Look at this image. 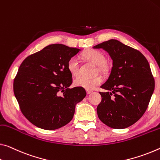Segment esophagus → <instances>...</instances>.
I'll use <instances>...</instances> for the list:
<instances>
[{"label":"esophagus","instance_id":"esophagus-1","mask_svg":"<svg viewBox=\"0 0 160 160\" xmlns=\"http://www.w3.org/2000/svg\"><path fill=\"white\" fill-rule=\"evenodd\" d=\"M86 92H87L88 94H90L92 92V90H86Z\"/></svg>","mask_w":160,"mask_h":160}]
</instances>
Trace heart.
<instances>
[{
	"label": "heart",
	"mask_w": 160,
	"mask_h": 160,
	"mask_svg": "<svg viewBox=\"0 0 160 160\" xmlns=\"http://www.w3.org/2000/svg\"><path fill=\"white\" fill-rule=\"evenodd\" d=\"M83 57L89 60L94 65H98L99 68H103V62L105 60V56L103 53L97 50H88L83 54ZM68 70L72 76H78L79 75V68H78V61L76 57H71L68 60L67 64ZM102 78L101 76L88 78L79 77L76 78L74 81V85L76 87L82 88L86 90H93L98 85L102 82Z\"/></svg>",
	"instance_id": "1"
}]
</instances>
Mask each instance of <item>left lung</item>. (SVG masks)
I'll list each match as a JSON object with an SVG mask.
<instances>
[{
  "mask_svg": "<svg viewBox=\"0 0 160 160\" xmlns=\"http://www.w3.org/2000/svg\"><path fill=\"white\" fill-rule=\"evenodd\" d=\"M102 48L112 60L108 80L101 85L102 101L97 108L98 118L114 129L132 125L148 107L154 90V80L146 58L138 50L111 39L93 47Z\"/></svg>",
  "mask_w": 160,
  "mask_h": 160,
  "instance_id": "left-lung-1",
  "label": "left lung"
}]
</instances>
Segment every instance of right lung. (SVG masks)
I'll return each instance as SVG.
<instances>
[{
  "label": "right lung",
  "instance_id": "right-lung-1",
  "mask_svg": "<svg viewBox=\"0 0 160 160\" xmlns=\"http://www.w3.org/2000/svg\"><path fill=\"white\" fill-rule=\"evenodd\" d=\"M80 50L49 45L20 65L13 82L15 97L23 115L38 128L52 130L67 125L76 104L86 96L84 88H69L72 79L67 64Z\"/></svg>",
  "mask_w": 160,
  "mask_h": 160
}]
</instances>
